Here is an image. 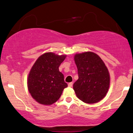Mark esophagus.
Instances as JSON below:
<instances>
[{"label":"esophagus","instance_id":"34e87169","mask_svg":"<svg viewBox=\"0 0 133 133\" xmlns=\"http://www.w3.org/2000/svg\"><path fill=\"white\" fill-rule=\"evenodd\" d=\"M72 85H73V83H69L68 84V87H71L72 86Z\"/></svg>","mask_w":133,"mask_h":133}]
</instances>
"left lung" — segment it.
<instances>
[{
	"label": "left lung",
	"instance_id": "8db88e82",
	"mask_svg": "<svg viewBox=\"0 0 133 133\" xmlns=\"http://www.w3.org/2000/svg\"><path fill=\"white\" fill-rule=\"evenodd\" d=\"M75 63L78 79L73 85L77 97L87 103H95L103 99L110 85V75L105 63L91 52L77 54Z\"/></svg>",
	"mask_w": 133,
	"mask_h": 133
}]
</instances>
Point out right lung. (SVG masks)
I'll return each instance as SVG.
<instances>
[{
    "label": "right lung",
    "instance_id": "1",
    "mask_svg": "<svg viewBox=\"0 0 133 133\" xmlns=\"http://www.w3.org/2000/svg\"><path fill=\"white\" fill-rule=\"evenodd\" d=\"M66 55L48 52L41 55L30 70L27 79L28 89L32 97L40 104L50 105L59 99L68 85L59 66Z\"/></svg>",
    "mask_w": 133,
    "mask_h": 133
}]
</instances>
